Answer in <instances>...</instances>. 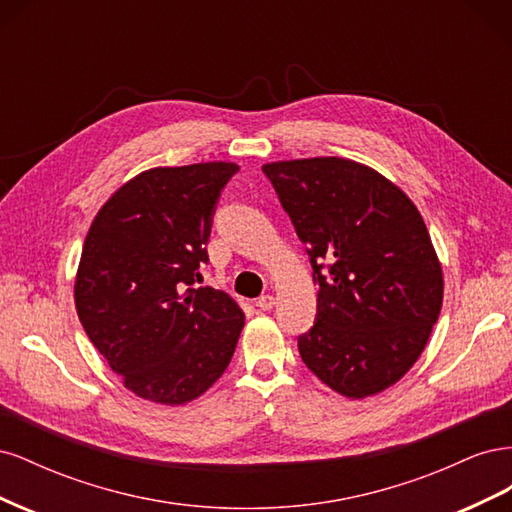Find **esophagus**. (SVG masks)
<instances>
[{
	"mask_svg": "<svg viewBox=\"0 0 512 512\" xmlns=\"http://www.w3.org/2000/svg\"><path fill=\"white\" fill-rule=\"evenodd\" d=\"M277 303V299L273 297V294H262V297L256 301V305L262 309V312H269V309H273Z\"/></svg>",
	"mask_w": 512,
	"mask_h": 512,
	"instance_id": "34e87169",
	"label": "esophagus"
}]
</instances>
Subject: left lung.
Segmentation results:
<instances>
[{"instance_id": "obj_1", "label": "left lung", "mask_w": 512, "mask_h": 512, "mask_svg": "<svg viewBox=\"0 0 512 512\" xmlns=\"http://www.w3.org/2000/svg\"><path fill=\"white\" fill-rule=\"evenodd\" d=\"M318 286L303 363L339 395L389 389L425 350L442 309V267L421 213L374 168L346 158L262 166Z\"/></svg>"}]
</instances>
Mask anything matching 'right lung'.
<instances>
[{
  "instance_id": "obj_1",
  "label": "right lung",
  "mask_w": 512,
  "mask_h": 512,
  "mask_svg": "<svg viewBox=\"0 0 512 512\" xmlns=\"http://www.w3.org/2000/svg\"><path fill=\"white\" fill-rule=\"evenodd\" d=\"M232 162L158 166L106 200L76 271V314L123 386L164 406L203 395L245 322L226 292L196 286Z\"/></svg>"
}]
</instances>
